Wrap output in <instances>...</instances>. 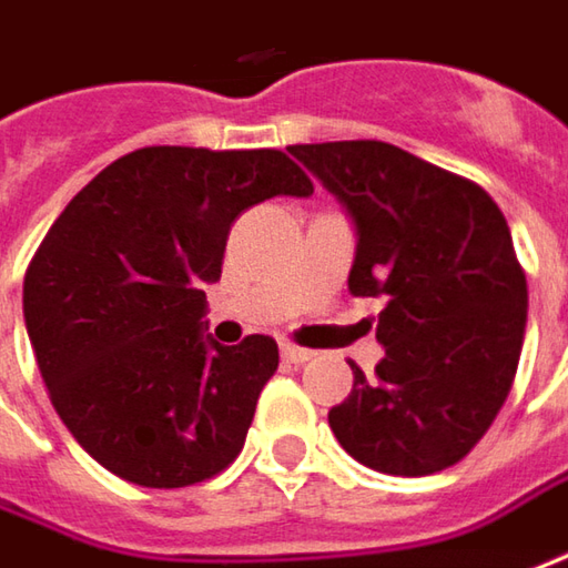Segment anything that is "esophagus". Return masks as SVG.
<instances>
[{"mask_svg": "<svg viewBox=\"0 0 568 568\" xmlns=\"http://www.w3.org/2000/svg\"><path fill=\"white\" fill-rule=\"evenodd\" d=\"M283 358L285 362H292V365H302V362H308V358H314V353L311 349H305V346H295V343H283Z\"/></svg>", "mask_w": 568, "mask_h": 568, "instance_id": "1", "label": "esophagus"}]
</instances>
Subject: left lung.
<instances>
[{"label":"left lung","mask_w":568,"mask_h":568,"mask_svg":"<svg viewBox=\"0 0 568 568\" xmlns=\"http://www.w3.org/2000/svg\"><path fill=\"white\" fill-rule=\"evenodd\" d=\"M356 229L349 292L382 298L375 378L327 413L358 464L426 477L467 455L506 404L528 283L506 215L474 181L375 139L292 145Z\"/></svg>","instance_id":"obj_1"}]
</instances>
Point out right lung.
Listing matches in <instances>:
<instances>
[{"instance_id":"add662e5","label":"right lung","mask_w":568,"mask_h":568,"mask_svg":"<svg viewBox=\"0 0 568 568\" xmlns=\"http://www.w3.org/2000/svg\"><path fill=\"white\" fill-rule=\"evenodd\" d=\"M311 193L280 149L149 145L72 196L24 273V327L60 419L101 467L178 489L241 455L280 349L263 333L215 343L203 285L241 212Z\"/></svg>"}]
</instances>
